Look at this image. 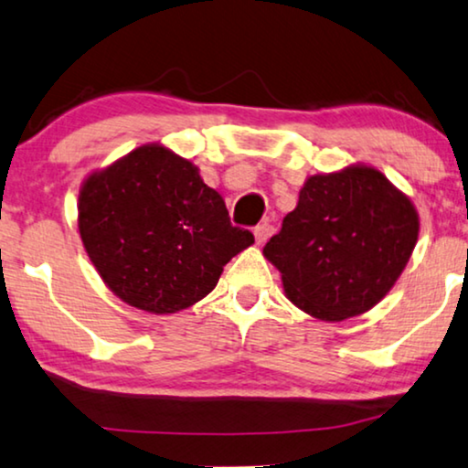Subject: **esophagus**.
Masks as SVG:
<instances>
[{"label": "esophagus", "instance_id": "1", "mask_svg": "<svg viewBox=\"0 0 468 468\" xmlns=\"http://www.w3.org/2000/svg\"><path fill=\"white\" fill-rule=\"evenodd\" d=\"M272 232H274V228L271 226V223H268V221L260 223V226L253 229V234H255V242H258V245H264V242L272 236Z\"/></svg>", "mask_w": 468, "mask_h": 468}]
</instances>
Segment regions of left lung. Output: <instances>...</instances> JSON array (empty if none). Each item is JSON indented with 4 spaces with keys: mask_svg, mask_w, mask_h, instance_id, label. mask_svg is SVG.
<instances>
[{
    "mask_svg": "<svg viewBox=\"0 0 468 468\" xmlns=\"http://www.w3.org/2000/svg\"><path fill=\"white\" fill-rule=\"evenodd\" d=\"M418 234L420 215L409 196L373 165L354 164L306 178L264 258L298 309L343 322L386 298Z\"/></svg>",
    "mask_w": 468,
    "mask_h": 468,
    "instance_id": "left-lung-1",
    "label": "left lung"
}]
</instances>
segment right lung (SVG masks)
I'll use <instances>...</instances> for the list:
<instances>
[{
  "mask_svg": "<svg viewBox=\"0 0 468 468\" xmlns=\"http://www.w3.org/2000/svg\"><path fill=\"white\" fill-rule=\"evenodd\" d=\"M79 232L108 290L153 315L208 296L223 266L253 245L249 229L229 223L226 202L200 170L159 143L82 181Z\"/></svg>",
  "mask_w": 468,
  "mask_h": 468,
  "instance_id": "obj_1",
  "label": "right lung"
}]
</instances>
